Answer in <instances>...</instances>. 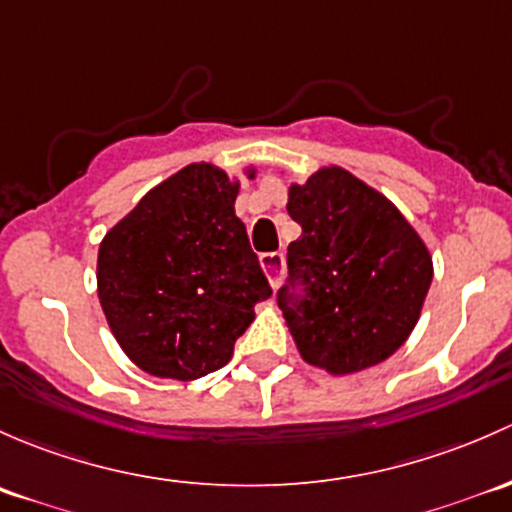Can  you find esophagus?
Returning <instances> with one entry per match:
<instances>
[{
  "instance_id": "obj_1",
  "label": "esophagus",
  "mask_w": 512,
  "mask_h": 512,
  "mask_svg": "<svg viewBox=\"0 0 512 512\" xmlns=\"http://www.w3.org/2000/svg\"><path fill=\"white\" fill-rule=\"evenodd\" d=\"M258 261H261V268L263 273L268 276V283H271L273 288L281 283L283 278V271H286V256L278 254V251H271V254H261L258 256Z\"/></svg>"
}]
</instances>
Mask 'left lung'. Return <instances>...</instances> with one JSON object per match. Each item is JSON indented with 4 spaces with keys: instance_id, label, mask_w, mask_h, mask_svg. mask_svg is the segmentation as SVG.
<instances>
[{
    "instance_id": "left-lung-1",
    "label": "left lung",
    "mask_w": 512,
    "mask_h": 512,
    "mask_svg": "<svg viewBox=\"0 0 512 512\" xmlns=\"http://www.w3.org/2000/svg\"><path fill=\"white\" fill-rule=\"evenodd\" d=\"M286 209L303 234L288 246L278 308L300 357L337 377L392 357L412 335L434 278L414 226L337 165L291 184Z\"/></svg>"
}]
</instances>
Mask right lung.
Here are the masks:
<instances>
[{
    "label": "right lung",
    "mask_w": 512,
    "mask_h": 512,
    "mask_svg": "<svg viewBox=\"0 0 512 512\" xmlns=\"http://www.w3.org/2000/svg\"><path fill=\"white\" fill-rule=\"evenodd\" d=\"M246 177L254 179L249 167ZM239 179L192 162L152 187L98 249L110 333L147 374L192 382L234 355L271 295L234 202Z\"/></svg>",
    "instance_id": "obj_1"
}]
</instances>
